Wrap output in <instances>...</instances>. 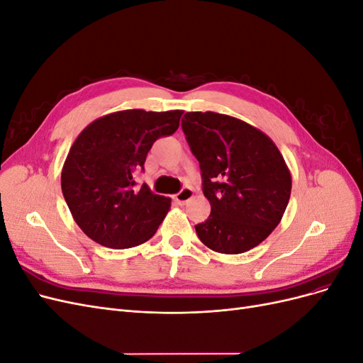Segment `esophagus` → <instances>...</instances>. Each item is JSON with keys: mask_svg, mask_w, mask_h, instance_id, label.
Masks as SVG:
<instances>
[{"mask_svg": "<svg viewBox=\"0 0 363 363\" xmlns=\"http://www.w3.org/2000/svg\"><path fill=\"white\" fill-rule=\"evenodd\" d=\"M192 196H194L192 188H183L177 195H175V201L180 203V204H184L186 201H189Z\"/></svg>", "mask_w": 363, "mask_h": 363, "instance_id": "esophagus-1", "label": "esophagus"}]
</instances>
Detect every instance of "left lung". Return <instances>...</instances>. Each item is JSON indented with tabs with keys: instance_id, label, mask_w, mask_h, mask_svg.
Returning a JSON list of instances; mask_svg holds the SVG:
<instances>
[{
	"instance_id": "left-lung-1",
	"label": "left lung",
	"mask_w": 363,
	"mask_h": 363,
	"mask_svg": "<svg viewBox=\"0 0 363 363\" xmlns=\"http://www.w3.org/2000/svg\"><path fill=\"white\" fill-rule=\"evenodd\" d=\"M182 127L212 207L195 225L200 240L223 255L257 247L289 203L292 177L280 150L259 128L223 113L188 112Z\"/></svg>"
}]
</instances>
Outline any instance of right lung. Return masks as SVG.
I'll return each instance as SVG.
<instances>
[{"label": "right lung", "mask_w": 363, "mask_h": 363, "mask_svg": "<svg viewBox=\"0 0 363 363\" xmlns=\"http://www.w3.org/2000/svg\"><path fill=\"white\" fill-rule=\"evenodd\" d=\"M183 111L128 108L104 115L77 136L62 168V192L74 221L96 244L131 248L155 236L171 199L135 188L155 140L180 125Z\"/></svg>", "instance_id": "right-lung-1"}]
</instances>
